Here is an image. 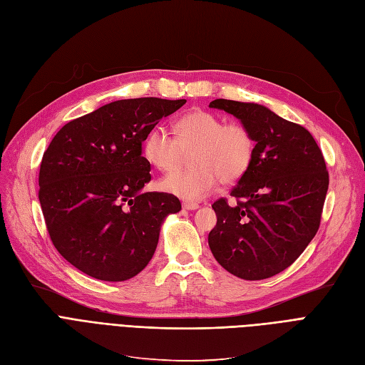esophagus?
I'll return each instance as SVG.
<instances>
[{
	"label": "esophagus",
	"instance_id": "1",
	"mask_svg": "<svg viewBox=\"0 0 365 365\" xmlns=\"http://www.w3.org/2000/svg\"><path fill=\"white\" fill-rule=\"evenodd\" d=\"M200 206L197 203H190V201H185L183 203V209L186 210H197Z\"/></svg>",
	"mask_w": 365,
	"mask_h": 365
}]
</instances>
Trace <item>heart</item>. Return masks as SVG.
<instances>
[{
	"instance_id": "heart-1",
	"label": "heart",
	"mask_w": 365,
	"mask_h": 365,
	"mask_svg": "<svg viewBox=\"0 0 365 365\" xmlns=\"http://www.w3.org/2000/svg\"><path fill=\"white\" fill-rule=\"evenodd\" d=\"M144 155L160 171L178 168L191 152V168L162 179L164 191L187 201L206 198L218 182L235 183L244 175L254 156V138L240 123H227L209 111L195 110L175 121V137L158 126L147 133Z\"/></svg>"
}]
</instances>
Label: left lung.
<instances>
[{
  "label": "left lung",
  "instance_id": "8db88e82",
  "mask_svg": "<svg viewBox=\"0 0 365 365\" xmlns=\"http://www.w3.org/2000/svg\"><path fill=\"white\" fill-rule=\"evenodd\" d=\"M210 108L235 115L254 138L248 171L230 195L212 205L217 225L209 247L217 262L242 279L271 278L289 267L316 236L329 175L325 159L305 128L269 108L217 99Z\"/></svg>",
  "mask_w": 365,
  "mask_h": 365
}]
</instances>
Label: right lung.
<instances>
[{
  "label": "right lung",
  "mask_w": 365,
  "mask_h": 365,
  "mask_svg": "<svg viewBox=\"0 0 365 365\" xmlns=\"http://www.w3.org/2000/svg\"><path fill=\"white\" fill-rule=\"evenodd\" d=\"M185 99H121L64 125L43 153L38 201L53 247L81 272L126 281L152 260L160 227L182 205L143 192L150 162L141 144Z\"/></svg>",
  "instance_id": "obj_1"
}]
</instances>
